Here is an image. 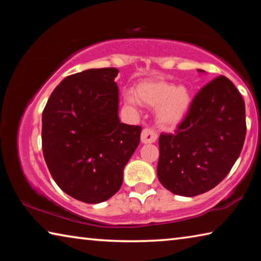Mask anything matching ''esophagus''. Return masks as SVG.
<instances>
[{
	"label": "esophagus",
	"mask_w": 261,
	"mask_h": 261,
	"mask_svg": "<svg viewBox=\"0 0 261 261\" xmlns=\"http://www.w3.org/2000/svg\"><path fill=\"white\" fill-rule=\"evenodd\" d=\"M158 135L151 129H144L141 131V143L143 144H152L156 140Z\"/></svg>",
	"instance_id": "34e87169"
}]
</instances>
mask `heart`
Wrapping results in <instances>:
<instances>
[{
    "mask_svg": "<svg viewBox=\"0 0 261 261\" xmlns=\"http://www.w3.org/2000/svg\"><path fill=\"white\" fill-rule=\"evenodd\" d=\"M125 101L130 106L139 102L148 108H155L158 124L162 127H174L188 115L192 98L187 87L155 78L140 82L135 88V95L127 93Z\"/></svg>",
    "mask_w": 261,
    "mask_h": 261,
    "instance_id": "heart-1",
    "label": "heart"
}]
</instances>
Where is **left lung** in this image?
<instances>
[{
  "instance_id": "left-lung-1",
  "label": "left lung",
  "mask_w": 261,
  "mask_h": 261,
  "mask_svg": "<svg viewBox=\"0 0 261 261\" xmlns=\"http://www.w3.org/2000/svg\"><path fill=\"white\" fill-rule=\"evenodd\" d=\"M245 135V103L241 93L230 79L214 78L194 96L175 134L160 135L159 180L178 196L210 191L235 165Z\"/></svg>"
}]
</instances>
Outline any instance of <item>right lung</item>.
Masks as SVG:
<instances>
[{"mask_svg": "<svg viewBox=\"0 0 261 261\" xmlns=\"http://www.w3.org/2000/svg\"><path fill=\"white\" fill-rule=\"evenodd\" d=\"M116 68L88 69L64 78L42 112V153L51 177L87 204L113 197L140 141V125L118 118Z\"/></svg>", "mask_w": 261, "mask_h": 261, "instance_id": "add662e5", "label": "right lung"}]
</instances>
